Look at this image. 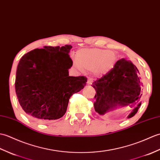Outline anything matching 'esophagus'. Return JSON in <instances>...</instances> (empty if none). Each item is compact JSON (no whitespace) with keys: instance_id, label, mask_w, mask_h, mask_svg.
Instances as JSON below:
<instances>
[{"instance_id":"obj_1","label":"esophagus","mask_w":160,"mask_h":160,"mask_svg":"<svg viewBox=\"0 0 160 160\" xmlns=\"http://www.w3.org/2000/svg\"><path fill=\"white\" fill-rule=\"evenodd\" d=\"M92 82H93V79H92V78H88V81H87V83L88 85H91L92 83Z\"/></svg>"}]
</instances>
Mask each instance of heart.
<instances>
[{"mask_svg": "<svg viewBox=\"0 0 160 160\" xmlns=\"http://www.w3.org/2000/svg\"><path fill=\"white\" fill-rule=\"evenodd\" d=\"M116 55L112 51L101 48H82L77 52L73 63L77 68L91 70L96 75L108 72L115 64Z\"/></svg>", "mask_w": 160, "mask_h": 160, "instance_id": "heart-1", "label": "heart"}]
</instances>
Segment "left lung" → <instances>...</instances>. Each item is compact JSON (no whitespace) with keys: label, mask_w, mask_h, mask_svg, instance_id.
Segmentation results:
<instances>
[{"label":"left lung","mask_w":160,"mask_h":160,"mask_svg":"<svg viewBox=\"0 0 160 160\" xmlns=\"http://www.w3.org/2000/svg\"><path fill=\"white\" fill-rule=\"evenodd\" d=\"M96 90L94 107L101 115L118 106H129L133 108L129 115L131 118L141 105L142 95L139 70L130 60L121 59L117 61L113 68L92 83Z\"/></svg>","instance_id":"1"}]
</instances>
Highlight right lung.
<instances>
[{
	"label": "right lung",
	"instance_id": "obj_1",
	"mask_svg": "<svg viewBox=\"0 0 160 160\" xmlns=\"http://www.w3.org/2000/svg\"><path fill=\"white\" fill-rule=\"evenodd\" d=\"M71 45L44 47L24 55L18 65L15 89L19 103L31 118L41 122L65 114L69 99L85 87L87 78L70 77Z\"/></svg>",
	"mask_w": 160,
	"mask_h": 160
}]
</instances>
